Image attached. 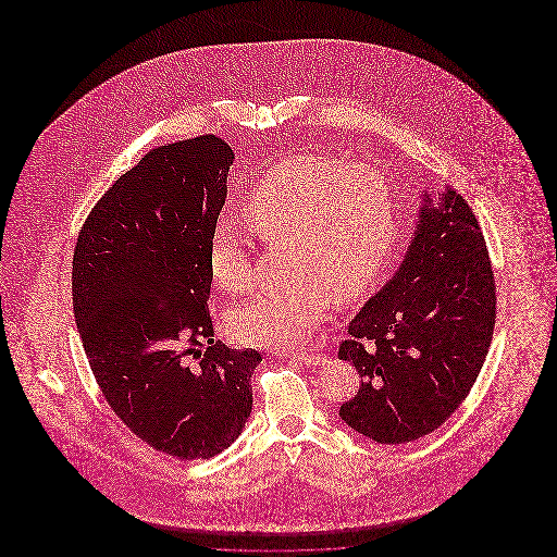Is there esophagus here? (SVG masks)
Listing matches in <instances>:
<instances>
[{
	"label": "esophagus",
	"instance_id": "34e87169",
	"mask_svg": "<svg viewBox=\"0 0 557 557\" xmlns=\"http://www.w3.org/2000/svg\"><path fill=\"white\" fill-rule=\"evenodd\" d=\"M290 357L302 361L305 366H321L325 361V357L318 350H296V352H292Z\"/></svg>",
	"mask_w": 557,
	"mask_h": 557
}]
</instances>
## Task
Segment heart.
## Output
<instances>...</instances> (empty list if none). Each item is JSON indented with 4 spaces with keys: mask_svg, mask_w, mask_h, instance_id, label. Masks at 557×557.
<instances>
[{
    "mask_svg": "<svg viewBox=\"0 0 557 557\" xmlns=\"http://www.w3.org/2000/svg\"><path fill=\"white\" fill-rule=\"evenodd\" d=\"M242 216L263 244L288 242L292 277L234 309L232 334L246 345H298L336 298L352 302L371 290L397 238V196L388 175L325 154L273 164L244 191ZM209 271L223 290H244L252 282L250 255L230 223L212 230Z\"/></svg>",
    "mask_w": 557,
    "mask_h": 557,
    "instance_id": "heart-1",
    "label": "heart"
}]
</instances>
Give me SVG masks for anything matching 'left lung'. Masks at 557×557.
Listing matches in <instances>:
<instances>
[{
  "label": "left lung",
  "instance_id": "1",
  "mask_svg": "<svg viewBox=\"0 0 557 557\" xmlns=\"http://www.w3.org/2000/svg\"><path fill=\"white\" fill-rule=\"evenodd\" d=\"M424 196L397 275L348 323L338 357L361 386L341 405L355 432L400 445L434 432L470 395L486 359L497 290L476 214L455 187Z\"/></svg>",
  "mask_w": 557,
  "mask_h": 557
}]
</instances>
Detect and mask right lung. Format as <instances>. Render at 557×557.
Returning <instances> with one entry per match:
<instances>
[{
    "mask_svg": "<svg viewBox=\"0 0 557 557\" xmlns=\"http://www.w3.org/2000/svg\"><path fill=\"white\" fill-rule=\"evenodd\" d=\"M232 162L211 133L150 150L96 202L73 255V311L102 395L177 459L227 449L252 411L261 352L214 341L209 311V242Z\"/></svg>",
    "mask_w": 557,
    "mask_h": 557,
    "instance_id": "right-lung-1",
    "label": "right lung"
}]
</instances>
